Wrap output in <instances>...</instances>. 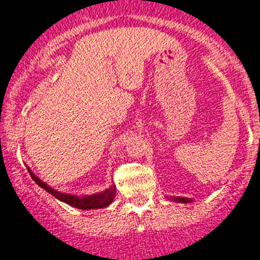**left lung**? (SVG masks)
Masks as SVG:
<instances>
[{"instance_id": "left-lung-1", "label": "left lung", "mask_w": 260, "mask_h": 260, "mask_svg": "<svg viewBox=\"0 0 260 260\" xmlns=\"http://www.w3.org/2000/svg\"><path fill=\"white\" fill-rule=\"evenodd\" d=\"M172 201L182 202V204H189L191 199H186V197H172Z\"/></svg>"}]
</instances>
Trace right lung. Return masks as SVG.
Here are the masks:
<instances>
[{
    "label": "right lung",
    "instance_id": "obj_1",
    "mask_svg": "<svg viewBox=\"0 0 260 260\" xmlns=\"http://www.w3.org/2000/svg\"><path fill=\"white\" fill-rule=\"evenodd\" d=\"M27 171H29L30 176H31V178L34 179L35 183H38L40 187H42V188L45 189V191H48L50 194H53L55 199L60 200V201L66 202V204L71 205V206L76 207V209H81V210L102 209V207H106L111 204L112 200H114V197H115V193H116V191H115V186H112L111 188L106 189V191L101 192V193L93 194V196L77 197V196H73V194L60 193V192L50 188V187H49L45 182H43L42 179L38 178V177L35 176V174L32 173L29 168H27Z\"/></svg>",
    "mask_w": 260,
    "mask_h": 260
}]
</instances>
